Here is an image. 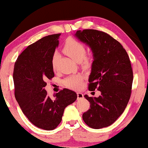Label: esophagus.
I'll use <instances>...</instances> for the list:
<instances>
[{"label":"esophagus","instance_id":"1","mask_svg":"<svg viewBox=\"0 0 148 148\" xmlns=\"http://www.w3.org/2000/svg\"><path fill=\"white\" fill-rule=\"evenodd\" d=\"M77 99H82L83 97V93H80V92H77Z\"/></svg>","mask_w":148,"mask_h":148}]
</instances>
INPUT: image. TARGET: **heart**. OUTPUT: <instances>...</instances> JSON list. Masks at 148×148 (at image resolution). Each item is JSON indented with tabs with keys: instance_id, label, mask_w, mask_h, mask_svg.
<instances>
[{
	"instance_id": "obj_1",
	"label": "heart",
	"mask_w": 148,
	"mask_h": 148,
	"mask_svg": "<svg viewBox=\"0 0 148 148\" xmlns=\"http://www.w3.org/2000/svg\"><path fill=\"white\" fill-rule=\"evenodd\" d=\"M63 51L66 55L76 62H80L83 67H87L89 65L93 54L86 53V49L84 45L75 38L70 37L67 38L63 47ZM59 55L57 52L54 53L51 59V65L53 70L57 69ZM83 78L81 75H73L67 77L63 81L65 87L72 89H77L82 85Z\"/></svg>"
}]
</instances>
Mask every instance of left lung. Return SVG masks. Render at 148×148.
<instances>
[{"label":"left lung","instance_id":"left-lung-1","mask_svg":"<svg viewBox=\"0 0 148 148\" xmlns=\"http://www.w3.org/2000/svg\"><path fill=\"white\" fill-rule=\"evenodd\" d=\"M75 36L93 53L89 91H101L98 97L85 95L90 109L83 119L93 129L108 127L123 113L130 99L134 75L129 56L120 42L105 32L84 29Z\"/></svg>","mask_w":148,"mask_h":148}]
</instances>
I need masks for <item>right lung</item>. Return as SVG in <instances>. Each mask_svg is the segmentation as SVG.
Returning a JSON list of instances; mask_svg holds the SVG:
<instances>
[{"mask_svg": "<svg viewBox=\"0 0 148 148\" xmlns=\"http://www.w3.org/2000/svg\"><path fill=\"white\" fill-rule=\"evenodd\" d=\"M61 33L46 36L30 45L14 63V96L28 119L45 130L56 128L65 108L77 99L75 92L63 89L52 99L45 89V81L54 77L51 59Z\"/></svg>", "mask_w": 148, "mask_h": 148, "instance_id": "1", "label": "right lung"}]
</instances>
